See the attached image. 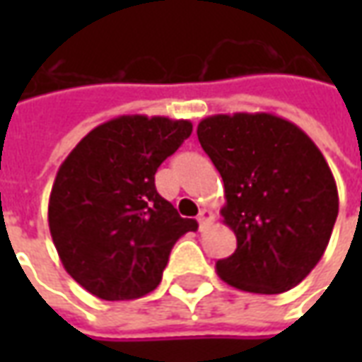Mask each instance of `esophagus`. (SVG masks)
<instances>
[{
    "instance_id": "obj_1",
    "label": "esophagus",
    "mask_w": 362,
    "mask_h": 362,
    "mask_svg": "<svg viewBox=\"0 0 362 362\" xmlns=\"http://www.w3.org/2000/svg\"><path fill=\"white\" fill-rule=\"evenodd\" d=\"M213 219V213L209 209H202L199 215H197V223H199V230H205V227L211 223Z\"/></svg>"
}]
</instances>
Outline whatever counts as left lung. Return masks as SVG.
I'll return each instance as SVG.
<instances>
[{
    "instance_id": "left-lung-1",
    "label": "left lung",
    "mask_w": 362,
    "mask_h": 362,
    "mask_svg": "<svg viewBox=\"0 0 362 362\" xmlns=\"http://www.w3.org/2000/svg\"><path fill=\"white\" fill-rule=\"evenodd\" d=\"M197 139L223 178L221 215L236 235L235 254L217 262L221 279L258 295L298 285L324 256L339 211L324 155L267 112L209 116Z\"/></svg>"
}]
</instances>
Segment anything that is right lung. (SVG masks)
I'll return each mask as SVG.
<instances>
[{
  "mask_svg": "<svg viewBox=\"0 0 362 362\" xmlns=\"http://www.w3.org/2000/svg\"><path fill=\"white\" fill-rule=\"evenodd\" d=\"M192 134V122L119 116L83 137L59 166L48 225L66 272L103 300L155 291L176 240L196 230L158 196L155 173Z\"/></svg>",
  "mask_w": 362,
  "mask_h": 362,
  "instance_id": "obj_1",
  "label": "right lung"
}]
</instances>
